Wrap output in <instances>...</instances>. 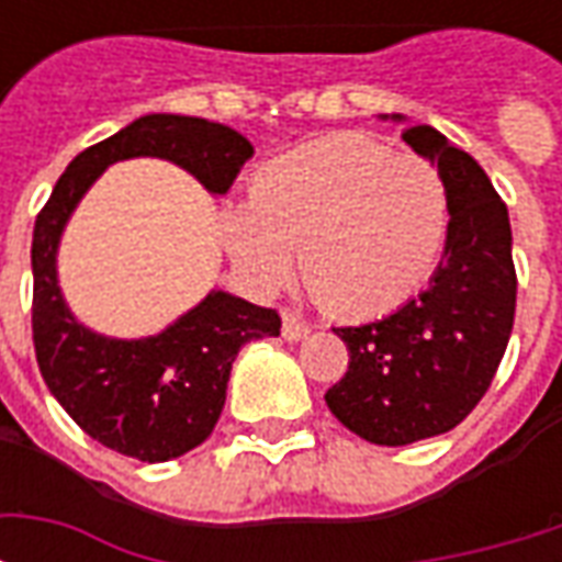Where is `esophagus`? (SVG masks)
Here are the masks:
<instances>
[{
    "label": "esophagus",
    "instance_id": "34e87169",
    "mask_svg": "<svg viewBox=\"0 0 562 562\" xmlns=\"http://www.w3.org/2000/svg\"><path fill=\"white\" fill-rule=\"evenodd\" d=\"M282 337L289 342L304 340V337H310V325L301 316H294V313H282Z\"/></svg>",
    "mask_w": 562,
    "mask_h": 562
}]
</instances>
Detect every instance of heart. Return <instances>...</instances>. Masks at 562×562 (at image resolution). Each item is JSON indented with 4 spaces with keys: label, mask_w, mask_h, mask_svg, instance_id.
<instances>
[{
    "label": "heart",
    "mask_w": 562,
    "mask_h": 562,
    "mask_svg": "<svg viewBox=\"0 0 562 562\" xmlns=\"http://www.w3.org/2000/svg\"><path fill=\"white\" fill-rule=\"evenodd\" d=\"M439 173L364 135H328L270 159L249 201L220 213L222 244L258 292L301 277L318 304L370 318L403 304L434 268L446 237Z\"/></svg>",
    "instance_id": "1"
}]
</instances>
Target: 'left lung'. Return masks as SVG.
I'll use <instances>...</instances> for the list:
<instances>
[{
  "label": "left lung",
  "mask_w": 562,
  "mask_h": 562,
  "mask_svg": "<svg viewBox=\"0 0 562 562\" xmlns=\"http://www.w3.org/2000/svg\"><path fill=\"white\" fill-rule=\"evenodd\" d=\"M379 120L406 123L403 114ZM403 140L446 186V249L418 297L358 328H334L349 370L325 394L342 427L391 448L446 434L475 409L506 355L518 294L508 210L482 165L434 126L403 128Z\"/></svg>",
  "instance_id": "8db88e82"
}]
</instances>
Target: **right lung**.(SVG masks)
<instances>
[{
	"label": "right lung",
	"instance_id": "1",
	"mask_svg": "<svg viewBox=\"0 0 562 562\" xmlns=\"http://www.w3.org/2000/svg\"><path fill=\"white\" fill-rule=\"evenodd\" d=\"M232 126L201 116L147 114L68 161L32 232V340L42 376L83 434L140 463H165L201 446L220 422L232 364L246 342L280 337L277 310L210 289L149 337H108L83 325L59 285L68 220L111 165L165 159L225 195L252 159Z\"/></svg>",
	"mask_w": 562,
	"mask_h": 562
}]
</instances>
